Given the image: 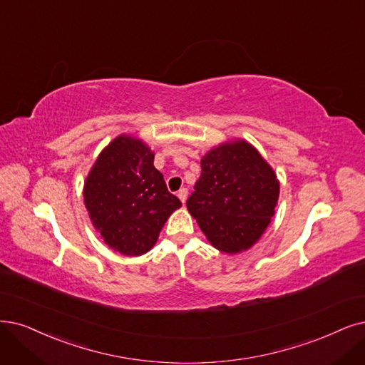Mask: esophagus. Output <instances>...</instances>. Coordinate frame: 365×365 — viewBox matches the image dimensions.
Segmentation results:
<instances>
[{"label": "esophagus", "mask_w": 365, "mask_h": 365, "mask_svg": "<svg viewBox=\"0 0 365 365\" xmlns=\"http://www.w3.org/2000/svg\"><path fill=\"white\" fill-rule=\"evenodd\" d=\"M178 197L180 198L182 203L185 205V201H186V198H187V190H186V187H182V190H179V192H178Z\"/></svg>", "instance_id": "obj_1"}]
</instances>
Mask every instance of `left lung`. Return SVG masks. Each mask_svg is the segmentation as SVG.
I'll use <instances>...</instances> for the list:
<instances>
[{
	"mask_svg": "<svg viewBox=\"0 0 365 365\" xmlns=\"http://www.w3.org/2000/svg\"><path fill=\"white\" fill-rule=\"evenodd\" d=\"M201 174L186 201L213 248L250 250L275 215L279 182L274 168L245 140L221 143L201 158Z\"/></svg>",
	"mask_w": 365,
	"mask_h": 365,
	"instance_id": "8db88e82",
	"label": "left lung"
}]
</instances>
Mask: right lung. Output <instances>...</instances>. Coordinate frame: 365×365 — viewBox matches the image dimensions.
Masks as SVG:
<instances>
[{
    "instance_id": "1",
    "label": "right lung",
    "mask_w": 365,
    "mask_h": 365,
    "mask_svg": "<svg viewBox=\"0 0 365 365\" xmlns=\"http://www.w3.org/2000/svg\"><path fill=\"white\" fill-rule=\"evenodd\" d=\"M143 140L121 133L94 160L84 182L93 227L111 250L137 257L150 251L180 200L170 194Z\"/></svg>"
}]
</instances>
